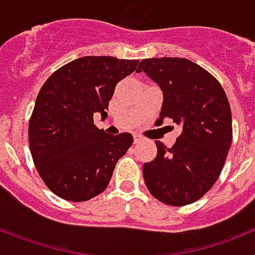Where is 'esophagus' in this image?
Here are the masks:
<instances>
[{"mask_svg": "<svg viewBox=\"0 0 255 255\" xmlns=\"http://www.w3.org/2000/svg\"><path fill=\"white\" fill-rule=\"evenodd\" d=\"M141 140H143V138H141L140 135H136V134L134 135V144H138V143H140Z\"/></svg>", "mask_w": 255, "mask_h": 255, "instance_id": "esophagus-1", "label": "esophagus"}]
</instances>
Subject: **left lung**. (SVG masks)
<instances>
[{"label": "left lung", "instance_id": "8db88e82", "mask_svg": "<svg viewBox=\"0 0 255 255\" xmlns=\"http://www.w3.org/2000/svg\"><path fill=\"white\" fill-rule=\"evenodd\" d=\"M140 71L163 92L155 125L170 119L182 129L171 148L155 141V158L143 166L144 182L162 203L188 206L215 185L225 166L233 141L229 100L215 76L186 58H144Z\"/></svg>", "mask_w": 255, "mask_h": 255}]
</instances>
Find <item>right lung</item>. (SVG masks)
Here are the masks:
<instances>
[{
  "label": "right lung",
  "instance_id": "1",
  "mask_svg": "<svg viewBox=\"0 0 255 255\" xmlns=\"http://www.w3.org/2000/svg\"><path fill=\"white\" fill-rule=\"evenodd\" d=\"M138 64L110 56L80 57L56 70L40 88L29 120V147L39 176L57 197L85 202L110 184L132 136L108 135L94 125L93 115L107 116L116 84L138 73Z\"/></svg>",
  "mask_w": 255,
  "mask_h": 255
}]
</instances>
